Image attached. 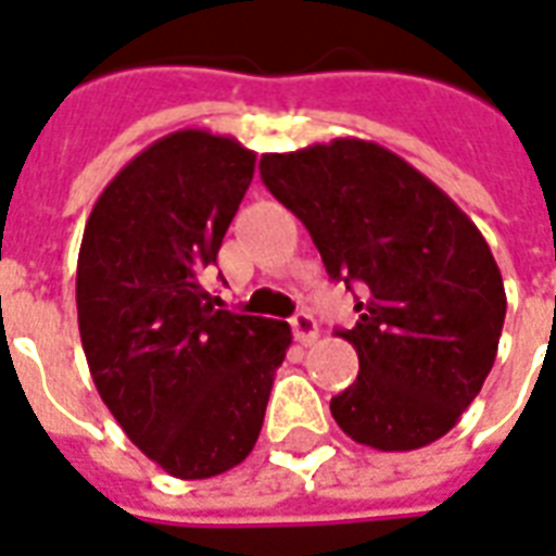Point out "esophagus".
Listing matches in <instances>:
<instances>
[{
	"label": "esophagus",
	"instance_id": "34e87169",
	"mask_svg": "<svg viewBox=\"0 0 556 556\" xmlns=\"http://www.w3.org/2000/svg\"><path fill=\"white\" fill-rule=\"evenodd\" d=\"M291 330H294V339H298L303 348L318 341V324H315V318L306 315V312H298V315L291 318Z\"/></svg>",
	"mask_w": 556,
	"mask_h": 556
}]
</instances>
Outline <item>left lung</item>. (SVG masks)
Here are the masks:
<instances>
[{"instance_id":"8db88e82","label":"left lung","mask_w":556,"mask_h":556,"mask_svg":"<svg viewBox=\"0 0 556 556\" xmlns=\"http://www.w3.org/2000/svg\"><path fill=\"white\" fill-rule=\"evenodd\" d=\"M262 182L309 229L327 274L365 300L359 377L330 401L359 445L415 451L451 430L483 389L507 315L504 279L468 215L380 143L336 138L267 152Z\"/></svg>"}]
</instances>
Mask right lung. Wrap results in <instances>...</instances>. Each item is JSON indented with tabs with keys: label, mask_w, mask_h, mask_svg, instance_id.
Masks as SVG:
<instances>
[{
	"label": "right lung",
	"mask_w": 556,
	"mask_h": 556,
	"mask_svg": "<svg viewBox=\"0 0 556 556\" xmlns=\"http://www.w3.org/2000/svg\"><path fill=\"white\" fill-rule=\"evenodd\" d=\"M253 170L236 138L170 131L105 185L81 236L90 377L123 433L179 480L244 463L291 344L286 320L215 309L200 286Z\"/></svg>",
	"instance_id": "1"
}]
</instances>
